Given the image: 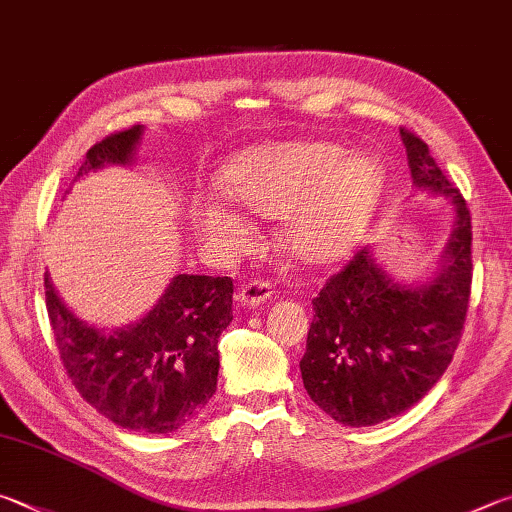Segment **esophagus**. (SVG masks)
Wrapping results in <instances>:
<instances>
[{
  "label": "esophagus",
  "mask_w": 512,
  "mask_h": 512,
  "mask_svg": "<svg viewBox=\"0 0 512 512\" xmlns=\"http://www.w3.org/2000/svg\"><path fill=\"white\" fill-rule=\"evenodd\" d=\"M273 295V286L264 280H253L241 284L237 300L241 306H248V309H257L259 304H264L268 297Z\"/></svg>",
  "instance_id": "obj_1"
}]
</instances>
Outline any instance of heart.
Listing matches in <instances>:
<instances>
[{
    "label": "heart",
    "mask_w": 512,
    "mask_h": 512,
    "mask_svg": "<svg viewBox=\"0 0 512 512\" xmlns=\"http://www.w3.org/2000/svg\"><path fill=\"white\" fill-rule=\"evenodd\" d=\"M221 192L253 215L280 219L288 253L306 264L345 257L365 232L385 185V165L374 154H347L327 141L262 145L237 154L219 176ZM203 244L237 253L250 230L237 208L210 201L190 215Z\"/></svg>",
    "instance_id": "1"
}]
</instances>
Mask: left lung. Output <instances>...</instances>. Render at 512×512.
Here are the masks:
<instances>
[{
    "mask_svg": "<svg viewBox=\"0 0 512 512\" xmlns=\"http://www.w3.org/2000/svg\"><path fill=\"white\" fill-rule=\"evenodd\" d=\"M401 138L414 185L448 199L454 224L430 280L398 282L362 248L313 300L302 383L322 412L351 427L398 416L439 383L470 300V210L421 138L403 127Z\"/></svg>",
    "mask_w": 512,
    "mask_h": 512,
    "instance_id": "obj_1",
    "label": "left lung"
}]
</instances>
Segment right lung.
Masks as SVG:
<instances>
[{
  "mask_svg": "<svg viewBox=\"0 0 512 512\" xmlns=\"http://www.w3.org/2000/svg\"><path fill=\"white\" fill-rule=\"evenodd\" d=\"M143 125L111 134L87 152L76 174L132 165ZM46 311L64 369L80 396L134 432L167 434L192 421L217 392V342L232 322V280L176 275L150 311L125 327L80 320L44 275Z\"/></svg>",
  "mask_w": 512,
  "mask_h": 512,
  "instance_id": "add662e5",
  "label": "right lung"
}]
</instances>
